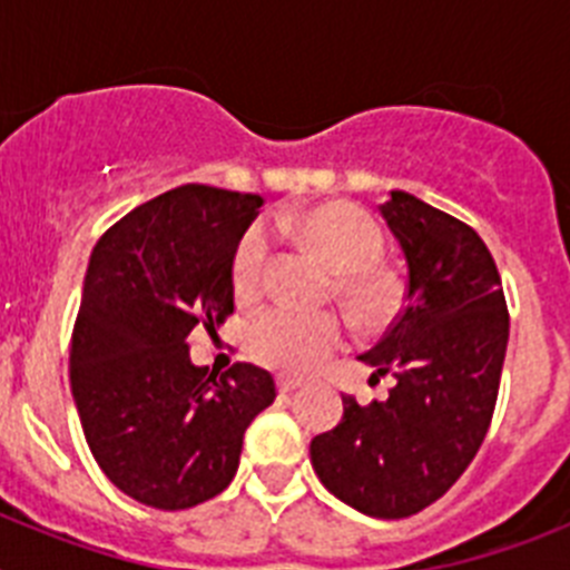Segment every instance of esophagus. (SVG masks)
I'll return each mask as SVG.
<instances>
[{"label":"esophagus","instance_id":"34e87169","mask_svg":"<svg viewBox=\"0 0 570 570\" xmlns=\"http://www.w3.org/2000/svg\"><path fill=\"white\" fill-rule=\"evenodd\" d=\"M276 385H279V394H291V391L302 387V380L299 376H279V380H276Z\"/></svg>","mask_w":570,"mask_h":570}]
</instances>
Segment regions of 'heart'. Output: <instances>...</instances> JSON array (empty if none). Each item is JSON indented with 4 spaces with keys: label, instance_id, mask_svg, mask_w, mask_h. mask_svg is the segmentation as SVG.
<instances>
[{
    "label": "heart",
    "instance_id": "obj_1",
    "mask_svg": "<svg viewBox=\"0 0 570 570\" xmlns=\"http://www.w3.org/2000/svg\"><path fill=\"white\" fill-rule=\"evenodd\" d=\"M291 230L325 265L340 271V294L362 320H376L394 299V282L374 262L382 256L385 236L374 216L351 203H320L285 219ZM271 256V239L262 225H250L234 250L230 279L239 299L259 294ZM345 342V322L331 311L302 314L291 308H268L254 316L245 347L259 365L308 374Z\"/></svg>",
    "mask_w": 570,
    "mask_h": 570
}]
</instances>
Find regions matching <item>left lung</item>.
Segmentation results:
<instances>
[{
    "mask_svg": "<svg viewBox=\"0 0 570 570\" xmlns=\"http://www.w3.org/2000/svg\"><path fill=\"white\" fill-rule=\"evenodd\" d=\"M382 219L407 262L405 305L360 360L391 374L387 400L342 396L334 431L311 440L320 482L345 505L402 520L436 502L480 451L500 394L508 305L491 250L471 225L405 190Z\"/></svg>",
    "mask_w": 570,
    "mask_h": 570,
    "instance_id": "8db88e82",
    "label": "left lung"
}]
</instances>
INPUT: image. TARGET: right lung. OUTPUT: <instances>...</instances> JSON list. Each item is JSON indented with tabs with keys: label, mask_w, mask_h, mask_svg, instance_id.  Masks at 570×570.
Listing matches in <instances>:
<instances>
[{
	"label": "right lung",
	"mask_w": 570,
	"mask_h": 570,
	"mask_svg": "<svg viewBox=\"0 0 570 570\" xmlns=\"http://www.w3.org/2000/svg\"><path fill=\"white\" fill-rule=\"evenodd\" d=\"M262 196L183 185L110 225L90 254L70 336V391L90 454L130 500L185 511L239 468L242 436L276 400L250 362H190L196 325L234 314V250Z\"/></svg>",
	"instance_id": "add662e5"
}]
</instances>
